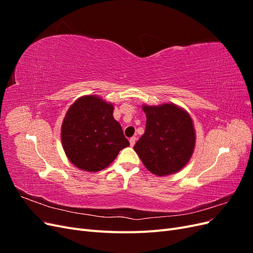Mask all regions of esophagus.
Here are the masks:
<instances>
[{
    "instance_id": "34e87169",
    "label": "esophagus",
    "mask_w": 253,
    "mask_h": 253,
    "mask_svg": "<svg viewBox=\"0 0 253 253\" xmlns=\"http://www.w3.org/2000/svg\"><path fill=\"white\" fill-rule=\"evenodd\" d=\"M135 142H136V137L133 136V137H131V138H129V144H131V147H133Z\"/></svg>"
}]
</instances>
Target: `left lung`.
<instances>
[{
  "mask_svg": "<svg viewBox=\"0 0 253 253\" xmlns=\"http://www.w3.org/2000/svg\"><path fill=\"white\" fill-rule=\"evenodd\" d=\"M144 134L134 145L143 165L153 174L178 172L192 156L195 132L190 115L175 104L143 105Z\"/></svg>",
  "mask_w": 253,
  "mask_h": 253,
  "instance_id": "obj_1",
  "label": "left lung"
}]
</instances>
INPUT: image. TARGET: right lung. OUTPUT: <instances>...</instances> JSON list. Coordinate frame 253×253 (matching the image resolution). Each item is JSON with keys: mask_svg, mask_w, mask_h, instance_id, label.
Returning <instances> with one entry per match:
<instances>
[{"mask_svg": "<svg viewBox=\"0 0 253 253\" xmlns=\"http://www.w3.org/2000/svg\"><path fill=\"white\" fill-rule=\"evenodd\" d=\"M113 111L112 104L96 96L78 99L67 111L61 139L66 156L79 169L100 171L129 145Z\"/></svg>", "mask_w": 253, "mask_h": 253, "instance_id": "right-lung-1", "label": "right lung"}]
</instances>
